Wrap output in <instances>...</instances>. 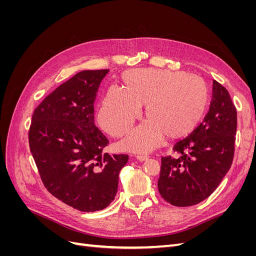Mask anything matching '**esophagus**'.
Segmentation results:
<instances>
[{
  "mask_svg": "<svg viewBox=\"0 0 256 256\" xmlns=\"http://www.w3.org/2000/svg\"><path fill=\"white\" fill-rule=\"evenodd\" d=\"M136 160H138V161H140V162L146 161L147 159H148V157H147V156H136Z\"/></svg>",
  "mask_w": 256,
  "mask_h": 256,
  "instance_id": "34e87169",
  "label": "esophagus"
}]
</instances>
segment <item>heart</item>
Listing matches in <instances>:
<instances>
[{"instance_id":"heart-1","label":"heart","mask_w":256,"mask_h":256,"mask_svg":"<svg viewBox=\"0 0 256 256\" xmlns=\"http://www.w3.org/2000/svg\"><path fill=\"white\" fill-rule=\"evenodd\" d=\"M122 88H108L98 122L112 136L125 134L140 118L146 120L120 143L122 150L147 152L161 138L177 140L190 134L206 114L209 88L200 76L168 69L141 68L122 76Z\"/></svg>"}]
</instances>
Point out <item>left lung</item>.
<instances>
[{
	"instance_id": "8db88e82",
	"label": "left lung",
	"mask_w": 256,
	"mask_h": 256,
	"mask_svg": "<svg viewBox=\"0 0 256 256\" xmlns=\"http://www.w3.org/2000/svg\"><path fill=\"white\" fill-rule=\"evenodd\" d=\"M236 129V108L226 88L214 80L204 120L174 145L175 158L161 159L158 180L161 198L174 206L186 207L210 196L233 162Z\"/></svg>"
}]
</instances>
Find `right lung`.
Instances as JSON below:
<instances>
[{"instance_id": "1", "label": "right lung", "mask_w": 256, "mask_h": 256, "mask_svg": "<svg viewBox=\"0 0 256 256\" xmlns=\"http://www.w3.org/2000/svg\"><path fill=\"white\" fill-rule=\"evenodd\" d=\"M109 72L83 70L44 99L32 116L30 150L44 187L80 212L102 210L118 193L127 154H110L109 143L94 122L100 82Z\"/></svg>"}]
</instances>
